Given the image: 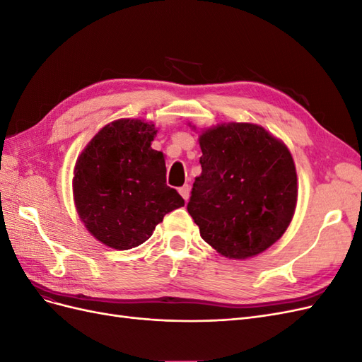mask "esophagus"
Returning <instances> with one entry per match:
<instances>
[{
  "instance_id": "obj_1",
  "label": "esophagus",
  "mask_w": 362,
  "mask_h": 362,
  "mask_svg": "<svg viewBox=\"0 0 362 362\" xmlns=\"http://www.w3.org/2000/svg\"><path fill=\"white\" fill-rule=\"evenodd\" d=\"M178 192H180V194L182 196L185 201H189V198H190V185L189 184H184L182 187L178 189Z\"/></svg>"
}]
</instances>
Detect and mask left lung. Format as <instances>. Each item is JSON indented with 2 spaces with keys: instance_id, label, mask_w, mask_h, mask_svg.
<instances>
[{
  "instance_id": "8db88e82",
  "label": "left lung",
  "mask_w": 362,
  "mask_h": 362,
  "mask_svg": "<svg viewBox=\"0 0 362 362\" xmlns=\"http://www.w3.org/2000/svg\"><path fill=\"white\" fill-rule=\"evenodd\" d=\"M202 173L193 182L189 214L218 254L246 259L278 242L298 202V175L288 148L255 124L229 122L199 136Z\"/></svg>"
}]
</instances>
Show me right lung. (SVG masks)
Instances as JSON below:
<instances>
[{"label": "right lung", "instance_id": "obj_1", "mask_svg": "<svg viewBox=\"0 0 362 362\" xmlns=\"http://www.w3.org/2000/svg\"><path fill=\"white\" fill-rule=\"evenodd\" d=\"M154 124L119 119L84 148L74 169V201L84 226L108 247H136L168 213L184 206L166 184L163 152L151 148Z\"/></svg>", "mask_w": 362, "mask_h": 362}]
</instances>
